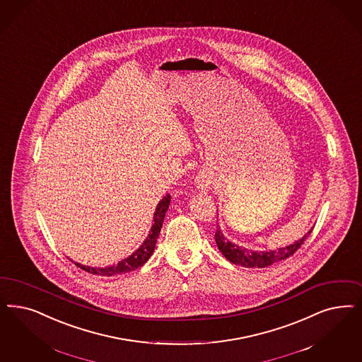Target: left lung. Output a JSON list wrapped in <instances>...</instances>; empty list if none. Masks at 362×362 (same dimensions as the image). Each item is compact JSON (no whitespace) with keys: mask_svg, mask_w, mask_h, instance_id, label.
Listing matches in <instances>:
<instances>
[{"mask_svg":"<svg viewBox=\"0 0 362 362\" xmlns=\"http://www.w3.org/2000/svg\"><path fill=\"white\" fill-rule=\"evenodd\" d=\"M312 230L302 238L297 240L296 243L282 247V249L270 250V251H250L247 249H243L238 245L231 243L230 240H227L222 231L219 228H216L215 233V242L218 245V249L221 250V252L225 255L226 258L230 262L235 263V264H240L243 267H267L270 264L279 261H284L288 257H291L297 250L300 249V246L305 243V240L310 235Z\"/></svg>","mask_w":362,"mask_h":362,"instance_id":"1","label":"left lung"}]
</instances>
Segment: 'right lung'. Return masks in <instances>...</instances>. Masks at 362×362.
Here are the masks:
<instances>
[{
	"label": "right lung",
	"instance_id": "right-lung-1",
	"mask_svg": "<svg viewBox=\"0 0 362 362\" xmlns=\"http://www.w3.org/2000/svg\"><path fill=\"white\" fill-rule=\"evenodd\" d=\"M171 202V195H165L158 204L156 211L153 214V225L151 227L150 234L147 239L144 240V243L139 247V249L128 258L123 259L122 262L115 264V266H108V267H103V269H96V267H89V266H83L80 263H76L77 267L83 269L84 272H87L89 274L101 275V276H112V275L124 274V273H129L134 272L139 267H141L144 263L150 259L158 237L160 234L162 230L163 219L165 216V212L168 210Z\"/></svg>",
	"mask_w": 362,
	"mask_h": 362
}]
</instances>
